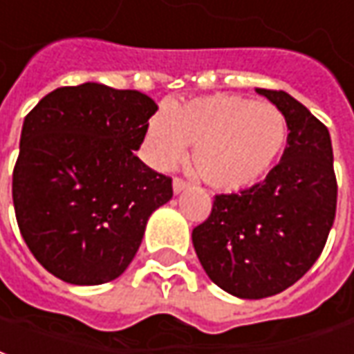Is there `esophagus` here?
Listing matches in <instances>:
<instances>
[{
    "label": "esophagus",
    "mask_w": 354,
    "mask_h": 354,
    "mask_svg": "<svg viewBox=\"0 0 354 354\" xmlns=\"http://www.w3.org/2000/svg\"><path fill=\"white\" fill-rule=\"evenodd\" d=\"M187 187H189V183L187 181H183V179H179V177H177V179H173V192H175V194L183 192Z\"/></svg>",
    "instance_id": "obj_1"
}]
</instances>
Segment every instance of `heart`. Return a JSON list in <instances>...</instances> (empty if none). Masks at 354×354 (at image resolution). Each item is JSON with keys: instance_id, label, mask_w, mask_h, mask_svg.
<instances>
[{"instance_id": "obj_1", "label": "heart", "mask_w": 354, "mask_h": 354, "mask_svg": "<svg viewBox=\"0 0 354 354\" xmlns=\"http://www.w3.org/2000/svg\"><path fill=\"white\" fill-rule=\"evenodd\" d=\"M288 139L284 114L269 102L217 93L177 104L150 120L147 154L160 169L194 147V167L215 190L240 192L277 164Z\"/></svg>"}]
</instances>
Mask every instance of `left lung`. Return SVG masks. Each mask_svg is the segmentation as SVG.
<instances>
[{"label": "left lung", "mask_w": 354, "mask_h": 354, "mask_svg": "<svg viewBox=\"0 0 354 354\" xmlns=\"http://www.w3.org/2000/svg\"><path fill=\"white\" fill-rule=\"evenodd\" d=\"M286 118L284 154L261 183L219 194L192 244L212 282L240 299L284 292L315 265L335 217L330 133L286 91L257 87Z\"/></svg>", "instance_id": "obj_1"}]
</instances>
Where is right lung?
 I'll use <instances>...</instances> for the list:
<instances>
[{
  "mask_svg": "<svg viewBox=\"0 0 354 354\" xmlns=\"http://www.w3.org/2000/svg\"><path fill=\"white\" fill-rule=\"evenodd\" d=\"M158 104L141 91L87 82L45 95L24 118L12 204L44 269L104 284L133 261L171 179L135 156Z\"/></svg>",
  "mask_w": 354,
  "mask_h": 354,
  "instance_id": "obj_1",
  "label": "right lung"
}]
</instances>
